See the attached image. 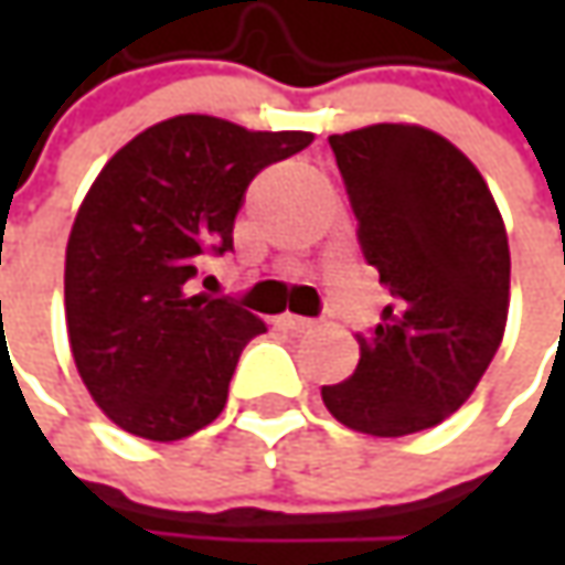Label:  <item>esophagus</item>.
<instances>
[{
	"label": "esophagus",
	"mask_w": 565,
	"mask_h": 565,
	"mask_svg": "<svg viewBox=\"0 0 565 565\" xmlns=\"http://www.w3.org/2000/svg\"><path fill=\"white\" fill-rule=\"evenodd\" d=\"M279 323L286 327V330H295V333H305V330H315L317 320L311 317H298V315H282L279 317Z\"/></svg>",
	"instance_id": "esophagus-1"
}]
</instances>
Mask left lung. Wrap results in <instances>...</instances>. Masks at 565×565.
<instances>
[{"mask_svg":"<svg viewBox=\"0 0 565 565\" xmlns=\"http://www.w3.org/2000/svg\"><path fill=\"white\" fill-rule=\"evenodd\" d=\"M359 242L396 298L320 396L339 424L405 437L475 393L510 315V238L484 175L444 135L383 121L330 135Z\"/></svg>","mask_w":565,"mask_h":565,"instance_id":"8db88e82","label":"left lung"}]
</instances>
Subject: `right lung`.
<instances>
[{
  "mask_svg": "<svg viewBox=\"0 0 565 565\" xmlns=\"http://www.w3.org/2000/svg\"><path fill=\"white\" fill-rule=\"evenodd\" d=\"M311 131H248L216 116L157 121L99 169L65 248L75 367L121 430L172 444L220 418L242 349L267 323L191 295L206 250L232 248L245 188Z\"/></svg>",
  "mask_w": 565,
  "mask_h": 565,
  "instance_id": "right-lung-1",
  "label": "right lung"
}]
</instances>
